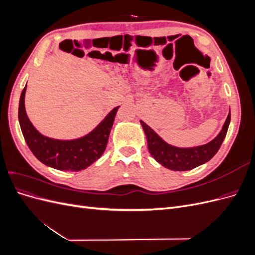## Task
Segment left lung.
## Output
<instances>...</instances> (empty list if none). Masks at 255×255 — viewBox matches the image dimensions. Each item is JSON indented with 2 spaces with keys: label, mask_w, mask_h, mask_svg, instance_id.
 I'll use <instances>...</instances> for the list:
<instances>
[{
  "label": "left lung",
  "mask_w": 255,
  "mask_h": 255,
  "mask_svg": "<svg viewBox=\"0 0 255 255\" xmlns=\"http://www.w3.org/2000/svg\"><path fill=\"white\" fill-rule=\"evenodd\" d=\"M230 121L231 111L229 112L228 118L220 133L212 141L203 145L192 146V148H177V146L169 144L161 139L142 120H140V123L144 130L146 141H148L149 152L157 163L170 170L187 171L206 163L218 152L226 138Z\"/></svg>",
  "instance_id": "8db88e82"
}]
</instances>
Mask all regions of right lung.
Instances as JSON below:
<instances>
[{
    "instance_id": "obj_1",
    "label": "right lung",
    "mask_w": 255,
    "mask_h": 255,
    "mask_svg": "<svg viewBox=\"0 0 255 255\" xmlns=\"http://www.w3.org/2000/svg\"><path fill=\"white\" fill-rule=\"evenodd\" d=\"M26 85L22 90L19 102V123L23 137L29 150L42 164L61 171H81L101 157L107 141L116 114L115 107L100 125L87 135L78 139L59 140L41 135L29 121L24 105Z\"/></svg>"
}]
</instances>
